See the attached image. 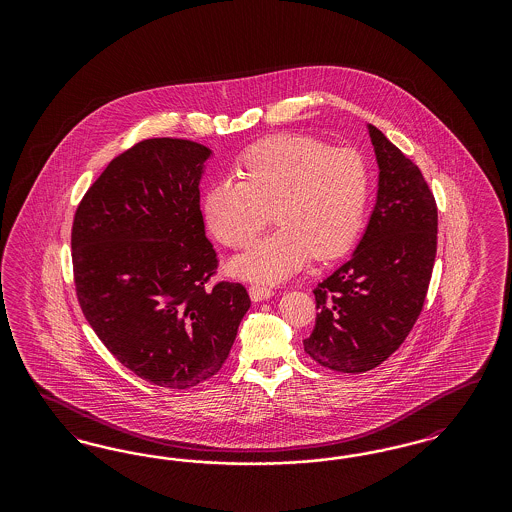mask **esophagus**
Listing matches in <instances>:
<instances>
[{"label":"esophagus","mask_w":512,"mask_h":512,"mask_svg":"<svg viewBox=\"0 0 512 512\" xmlns=\"http://www.w3.org/2000/svg\"><path fill=\"white\" fill-rule=\"evenodd\" d=\"M272 293H274L272 292V288L263 286V284H253V286H249V295H251L253 301H265Z\"/></svg>","instance_id":"34e87169"}]
</instances>
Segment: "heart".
Returning a JSON list of instances; mask_svg holds the SVG:
<instances>
[{
    "mask_svg": "<svg viewBox=\"0 0 512 512\" xmlns=\"http://www.w3.org/2000/svg\"><path fill=\"white\" fill-rule=\"evenodd\" d=\"M242 178H222L203 199V217L228 247L251 244L274 203L278 228L230 263L234 276L280 282L313 255L332 259L357 238L370 176L351 147H326L303 134H276L249 147L238 163Z\"/></svg>",
    "mask_w": 512,
    "mask_h": 512,
    "instance_id": "obj_1",
    "label": "heart"
}]
</instances>
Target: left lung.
Listing matches in <instances>:
<instances>
[{"mask_svg": "<svg viewBox=\"0 0 512 512\" xmlns=\"http://www.w3.org/2000/svg\"><path fill=\"white\" fill-rule=\"evenodd\" d=\"M378 194L351 259L315 288L317 322L305 351L336 372L382 365L424 307L438 249V207L420 169L372 124Z\"/></svg>", "mask_w": 512, "mask_h": 512, "instance_id": "obj_1", "label": "left lung"}]
</instances>
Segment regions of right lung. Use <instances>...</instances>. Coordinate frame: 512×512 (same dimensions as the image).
Masks as SVG:
<instances>
[{
	"mask_svg": "<svg viewBox=\"0 0 512 512\" xmlns=\"http://www.w3.org/2000/svg\"><path fill=\"white\" fill-rule=\"evenodd\" d=\"M211 149L151 138L115 157L74 213L76 297L99 340L136 376L188 390L219 372L251 299L207 286L219 259L199 180Z\"/></svg>",
	"mask_w": 512,
	"mask_h": 512,
	"instance_id": "obj_1",
	"label": "right lung"
}]
</instances>
